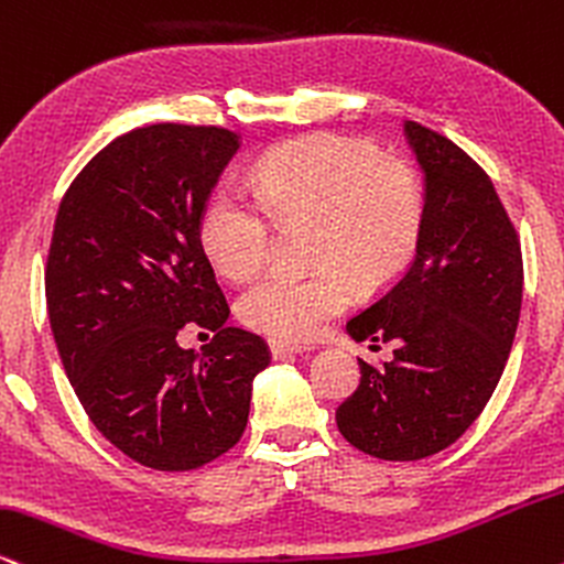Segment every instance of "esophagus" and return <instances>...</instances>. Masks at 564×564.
<instances>
[{
	"label": "esophagus",
	"instance_id": "esophagus-1",
	"mask_svg": "<svg viewBox=\"0 0 564 564\" xmlns=\"http://www.w3.org/2000/svg\"><path fill=\"white\" fill-rule=\"evenodd\" d=\"M269 348L274 359H284V356H295V354H303V350H308L306 346H297V343H288V340H269Z\"/></svg>",
	"mask_w": 564,
	"mask_h": 564
}]
</instances>
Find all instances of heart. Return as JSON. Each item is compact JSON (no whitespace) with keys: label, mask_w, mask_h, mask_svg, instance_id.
I'll return each mask as SVG.
<instances>
[{"label":"heart","mask_w":564,"mask_h":564,"mask_svg":"<svg viewBox=\"0 0 564 564\" xmlns=\"http://www.w3.org/2000/svg\"><path fill=\"white\" fill-rule=\"evenodd\" d=\"M259 200L218 187L205 203L203 250L231 280H250L267 263L274 221H314L311 274H269L245 290L237 314L248 327L282 340H308L359 293H380L416 253L425 195L414 169L372 144L303 137L280 144L253 169Z\"/></svg>","instance_id":"obj_1"}]
</instances>
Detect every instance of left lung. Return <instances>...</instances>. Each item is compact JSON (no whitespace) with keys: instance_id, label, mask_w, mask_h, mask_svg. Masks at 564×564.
I'll return each mask as SVG.
<instances>
[{"instance_id":"1","label":"left lung","mask_w":564,"mask_h":564,"mask_svg":"<svg viewBox=\"0 0 564 564\" xmlns=\"http://www.w3.org/2000/svg\"><path fill=\"white\" fill-rule=\"evenodd\" d=\"M425 171V221L412 267L346 324L380 367L337 406L350 446L388 462L425 459L478 420L505 372L520 322L522 250L494 182L452 139L403 123Z\"/></svg>"}]
</instances>
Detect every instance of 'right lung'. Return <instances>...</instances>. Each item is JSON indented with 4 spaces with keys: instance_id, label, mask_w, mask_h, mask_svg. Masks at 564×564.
Returning <instances> with one entry per match:
<instances>
[{
    "instance_id": "obj_1",
    "label": "right lung",
    "mask_w": 564,
    "mask_h": 564,
    "mask_svg": "<svg viewBox=\"0 0 564 564\" xmlns=\"http://www.w3.org/2000/svg\"><path fill=\"white\" fill-rule=\"evenodd\" d=\"M240 137L155 123L112 139L59 200L44 269L59 361L118 452L161 473L227 454L248 425L267 340L231 327L200 214ZM215 340L195 355L184 328Z\"/></svg>"
}]
</instances>
